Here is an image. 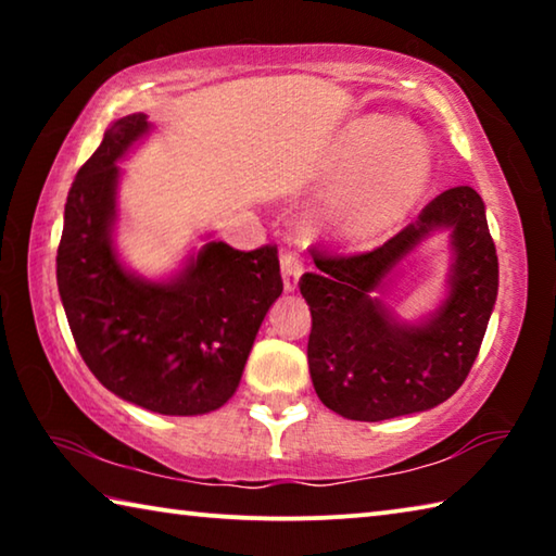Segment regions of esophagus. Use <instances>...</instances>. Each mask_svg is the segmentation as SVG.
I'll return each mask as SVG.
<instances>
[{
  "instance_id": "1",
  "label": "esophagus",
  "mask_w": 556,
  "mask_h": 556,
  "mask_svg": "<svg viewBox=\"0 0 556 556\" xmlns=\"http://www.w3.org/2000/svg\"><path fill=\"white\" fill-rule=\"evenodd\" d=\"M304 271V265L294 250L281 252V279H285V289L294 291L299 287V277Z\"/></svg>"
}]
</instances>
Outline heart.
<instances>
[{
    "label": "heart",
    "instance_id": "obj_1",
    "mask_svg": "<svg viewBox=\"0 0 556 556\" xmlns=\"http://www.w3.org/2000/svg\"><path fill=\"white\" fill-rule=\"evenodd\" d=\"M429 174L431 156L417 131L382 117L353 122L324 168L336 228L355 244L378 240L419 203Z\"/></svg>",
    "mask_w": 556,
    "mask_h": 556
}]
</instances>
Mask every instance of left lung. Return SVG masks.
Wrapping results in <instances>:
<instances>
[{
    "instance_id": "obj_1",
    "label": "left lung",
    "mask_w": 556,
    "mask_h": 556,
    "mask_svg": "<svg viewBox=\"0 0 556 556\" xmlns=\"http://www.w3.org/2000/svg\"><path fill=\"white\" fill-rule=\"evenodd\" d=\"M448 227L455 265L450 296L425 325L394 319L371 291L431 229ZM316 271L299 279L312 306L308 372L328 409L382 421L446 402L468 378L497 296V255L485 205L456 186L380 248L357 255L312 248Z\"/></svg>"
}]
</instances>
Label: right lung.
<instances>
[{
    "label": "right lung",
    "mask_w": 556,
    "mask_h": 556,
    "mask_svg": "<svg viewBox=\"0 0 556 556\" xmlns=\"http://www.w3.org/2000/svg\"><path fill=\"white\" fill-rule=\"evenodd\" d=\"M147 131L142 112L112 122L80 166L65 201L55 279L90 372L149 412L193 417L238 390L285 285L275 244L242 252L208 242L172 281L139 279L119 265L112 248L117 162Z\"/></svg>",
    "instance_id": "add662e5"
}]
</instances>
